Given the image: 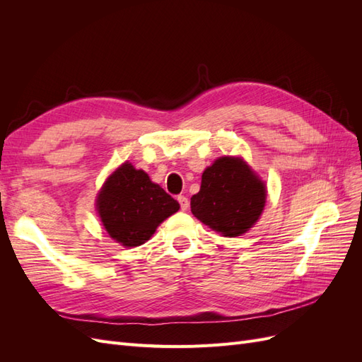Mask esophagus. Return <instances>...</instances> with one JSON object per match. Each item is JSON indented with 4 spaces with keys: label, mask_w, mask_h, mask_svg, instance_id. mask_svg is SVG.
<instances>
[{
    "label": "esophagus",
    "mask_w": 362,
    "mask_h": 362,
    "mask_svg": "<svg viewBox=\"0 0 362 362\" xmlns=\"http://www.w3.org/2000/svg\"><path fill=\"white\" fill-rule=\"evenodd\" d=\"M178 202H180V206H181V210L182 211H187L189 210V199L185 198V196H178Z\"/></svg>",
    "instance_id": "34e87169"
}]
</instances>
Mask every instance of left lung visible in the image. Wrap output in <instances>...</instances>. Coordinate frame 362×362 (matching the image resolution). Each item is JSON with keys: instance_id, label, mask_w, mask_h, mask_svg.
Listing matches in <instances>:
<instances>
[{"instance_id": "obj_1", "label": "left lung", "mask_w": 362, "mask_h": 362, "mask_svg": "<svg viewBox=\"0 0 362 362\" xmlns=\"http://www.w3.org/2000/svg\"><path fill=\"white\" fill-rule=\"evenodd\" d=\"M266 185L240 157H221L202 173L201 190L192 196L196 218L223 237L247 233L266 205Z\"/></svg>"}]
</instances>
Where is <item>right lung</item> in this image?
<instances>
[{"label": "right lung", "mask_w": 362, "mask_h": 362, "mask_svg": "<svg viewBox=\"0 0 362 362\" xmlns=\"http://www.w3.org/2000/svg\"><path fill=\"white\" fill-rule=\"evenodd\" d=\"M96 206L108 235L125 247L148 242L164 218L180 210L170 194L128 161L107 178Z\"/></svg>", "instance_id": "right-lung-1"}]
</instances>
